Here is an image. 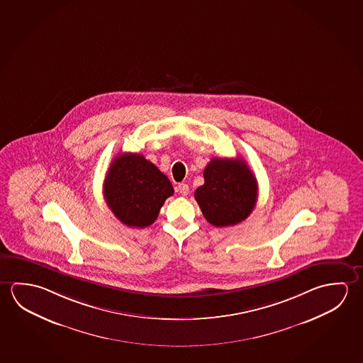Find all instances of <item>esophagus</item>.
I'll return each mask as SVG.
<instances>
[{
  "label": "esophagus",
  "mask_w": 363,
  "mask_h": 363,
  "mask_svg": "<svg viewBox=\"0 0 363 363\" xmlns=\"http://www.w3.org/2000/svg\"><path fill=\"white\" fill-rule=\"evenodd\" d=\"M177 190H179V194H181L182 196H187L189 192H190V187H189V184H179V186H177Z\"/></svg>",
  "instance_id": "34e87169"
}]
</instances>
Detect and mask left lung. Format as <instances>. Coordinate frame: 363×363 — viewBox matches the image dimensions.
I'll return each instance as SVG.
<instances>
[{
  "instance_id": "left-lung-1",
  "label": "left lung",
  "mask_w": 363,
  "mask_h": 363,
  "mask_svg": "<svg viewBox=\"0 0 363 363\" xmlns=\"http://www.w3.org/2000/svg\"><path fill=\"white\" fill-rule=\"evenodd\" d=\"M205 184L195 191L210 224L235 225L250 216L257 202V179L243 160L213 158L203 169Z\"/></svg>"
}]
</instances>
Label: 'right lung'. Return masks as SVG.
Masks as SVG:
<instances>
[{"label":"right lung","mask_w":363,"mask_h":363,"mask_svg":"<svg viewBox=\"0 0 363 363\" xmlns=\"http://www.w3.org/2000/svg\"><path fill=\"white\" fill-rule=\"evenodd\" d=\"M173 191L166 174L144 155L134 153L116 157L104 182L107 206L123 224L133 228L153 224Z\"/></svg>","instance_id":"obj_1"}]
</instances>
